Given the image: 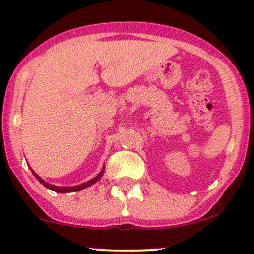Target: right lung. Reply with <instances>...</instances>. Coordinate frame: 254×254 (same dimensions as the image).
<instances>
[{"label": "right lung", "mask_w": 254, "mask_h": 254, "mask_svg": "<svg viewBox=\"0 0 254 254\" xmlns=\"http://www.w3.org/2000/svg\"><path fill=\"white\" fill-rule=\"evenodd\" d=\"M32 172H33V171H32ZM33 174H34V172H33ZM102 175H103V171L101 172V174L98 175L97 177L92 178L91 181L86 182V183H84V184H80V186H77V187H71V188H62V187H55V186H51V184L46 183V182L41 180V178L39 177V176H38L37 174H34L35 178H37V180H38L39 182H40V183L43 184V186H45V187H46V188H49V189H51V190H53V191L61 192V193H64V192H73V191H79V190H82V189H85V188L90 187V186H92V184H94V183H96V182H97L98 180H100L101 177H102Z\"/></svg>", "instance_id": "1"}]
</instances>
